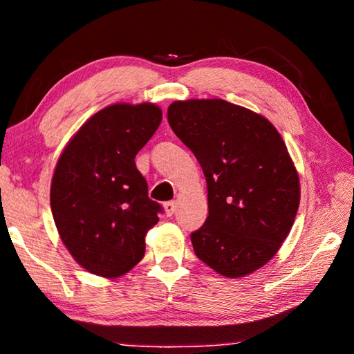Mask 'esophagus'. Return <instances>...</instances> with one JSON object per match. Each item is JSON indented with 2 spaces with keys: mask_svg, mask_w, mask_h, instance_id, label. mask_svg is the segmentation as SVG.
<instances>
[{
  "mask_svg": "<svg viewBox=\"0 0 354 354\" xmlns=\"http://www.w3.org/2000/svg\"><path fill=\"white\" fill-rule=\"evenodd\" d=\"M164 211L167 217H171L176 212V203L175 201H167L164 203Z\"/></svg>",
  "mask_w": 354,
  "mask_h": 354,
  "instance_id": "obj_1",
  "label": "esophagus"
}]
</instances>
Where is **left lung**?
Segmentation results:
<instances>
[{
  "instance_id": "obj_1",
  "label": "left lung",
  "mask_w": 354,
  "mask_h": 354,
  "mask_svg": "<svg viewBox=\"0 0 354 354\" xmlns=\"http://www.w3.org/2000/svg\"><path fill=\"white\" fill-rule=\"evenodd\" d=\"M167 118L207 183L209 215L190 234L195 254L226 278L266 266L299 205L298 173L277 128L225 100L175 101Z\"/></svg>"
}]
</instances>
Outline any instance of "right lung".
<instances>
[{
	"label": "right lung",
	"instance_id": "obj_1",
	"mask_svg": "<svg viewBox=\"0 0 354 354\" xmlns=\"http://www.w3.org/2000/svg\"><path fill=\"white\" fill-rule=\"evenodd\" d=\"M162 120L156 104L107 106L73 136L51 181V212L62 242L87 272L122 277L145 254L159 203L134 158Z\"/></svg>",
	"mask_w": 354,
	"mask_h": 354
}]
</instances>
